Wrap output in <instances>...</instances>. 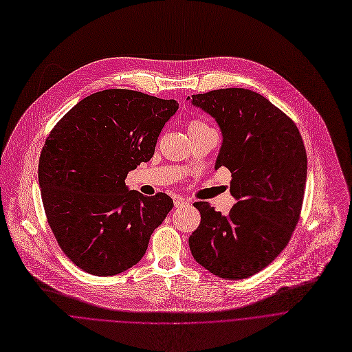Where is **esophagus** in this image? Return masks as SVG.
Instances as JSON below:
<instances>
[{
	"instance_id": "1",
	"label": "esophagus",
	"mask_w": 352,
	"mask_h": 352,
	"mask_svg": "<svg viewBox=\"0 0 352 352\" xmlns=\"http://www.w3.org/2000/svg\"><path fill=\"white\" fill-rule=\"evenodd\" d=\"M186 205H188V202H187L184 198H180V197L175 198V206H176V208H183V206H186Z\"/></svg>"
}]
</instances>
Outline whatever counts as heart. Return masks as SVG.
Listing matches in <instances>:
<instances>
[{"mask_svg": "<svg viewBox=\"0 0 352 352\" xmlns=\"http://www.w3.org/2000/svg\"><path fill=\"white\" fill-rule=\"evenodd\" d=\"M205 129H209V126H208L205 122L199 120V119H190V120L187 122V130H188L190 134H191V133H195V131L205 130Z\"/></svg>", "mask_w": 352, "mask_h": 352, "instance_id": "1", "label": "heart"}]
</instances>
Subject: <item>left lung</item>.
<instances>
[{
    "instance_id": "obj_1",
    "label": "left lung",
    "mask_w": 352,
    "mask_h": 352,
    "mask_svg": "<svg viewBox=\"0 0 352 352\" xmlns=\"http://www.w3.org/2000/svg\"><path fill=\"white\" fill-rule=\"evenodd\" d=\"M191 102L221 126L215 168L230 170L237 204L222 215L206 201L194 202L201 222L188 245L210 273L247 278L286 248L300 221L307 182L302 137L292 118L248 89L212 90Z\"/></svg>"
}]
</instances>
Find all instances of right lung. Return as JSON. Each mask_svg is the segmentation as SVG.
<instances>
[{
  "mask_svg": "<svg viewBox=\"0 0 352 352\" xmlns=\"http://www.w3.org/2000/svg\"><path fill=\"white\" fill-rule=\"evenodd\" d=\"M175 100L111 89L76 104L52 127L38 161L48 225L63 254L94 276L135 265L173 201L129 190V170L153 158Z\"/></svg>",
  "mask_w": 352,
  "mask_h": 352,
  "instance_id": "add662e5",
  "label": "right lung"
}]
</instances>
